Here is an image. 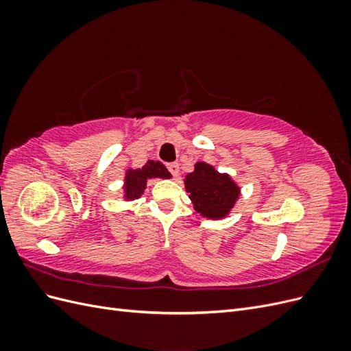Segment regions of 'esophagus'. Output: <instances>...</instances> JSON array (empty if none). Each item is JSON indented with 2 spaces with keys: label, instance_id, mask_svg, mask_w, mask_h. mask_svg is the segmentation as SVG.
Returning <instances> with one entry per match:
<instances>
[{
  "label": "esophagus",
  "instance_id": "obj_1",
  "mask_svg": "<svg viewBox=\"0 0 351 351\" xmlns=\"http://www.w3.org/2000/svg\"><path fill=\"white\" fill-rule=\"evenodd\" d=\"M167 168H168V171L171 173V176H177L178 174V164L177 162H169V164H167Z\"/></svg>",
  "mask_w": 351,
  "mask_h": 351
}]
</instances>
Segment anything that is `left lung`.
I'll return each instance as SVG.
<instances>
[{"label":"left lung","mask_w":351,"mask_h":351,"mask_svg":"<svg viewBox=\"0 0 351 351\" xmlns=\"http://www.w3.org/2000/svg\"><path fill=\"white\" fill-rule=\"evenodd\" d=\"M186 190L193 200L195 209L206 218H222L236 204L240 190L226 174H218L205 162L186 177Z\"/></svg>","instance_id":"left-lung-1"}]
</instances>
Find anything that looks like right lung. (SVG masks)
Wrapping results in <instances>:
<instances>
[{
	"label": "right lung",
	"mask_w": 351,
	"mask_h": 351,
	"mask_svg": "<svg viewBox=\"0 0 351 351\" xmlns=\"http://www.w3.org/2000/svg\"><path fill=\"white\" fill-rule=\"evenodd\" d=\"M152 177H161V178H169V174L165 165L159 161H154L149 159L142 168L134 169V171H129L125 176V197L127 199H137L146 187V180Z\"/></svg>",
	"instance_id": "right-lung-1"
}]
</instances>
